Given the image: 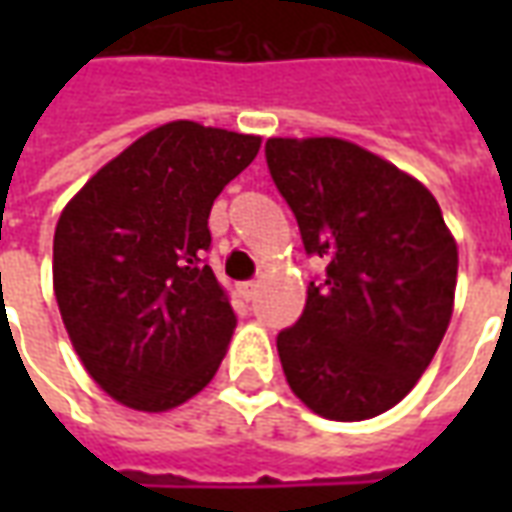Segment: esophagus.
Segmentation results:
<instances>
[{
  "label": "esophagus",
  "instance_id": "1",
  "mask_svg": "<svg viewBox=\"0 0 512 512\" xmlns=\"http://www.w3.org/2000/svg\"><path fill=\"white\" fill-rule=\"evenodd\" d=\"M238 293H241V296H244L246 301H249V299H255V293H257V282H241V285H238Z\"/></svg>",
  "mask_w": 512,
  "mask_h": 512
}]
</instances>
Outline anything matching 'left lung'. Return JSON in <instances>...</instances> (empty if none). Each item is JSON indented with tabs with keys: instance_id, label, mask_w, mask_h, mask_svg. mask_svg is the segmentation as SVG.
Here are the masks:
<instances>
[{
	"instance_id": "1",
	"label": "left lung",
	"mask_w": 512,
	"mask_h": 512,
	"mask_svg": "<svg viewBox=\"0 0 512 512\" xmlns=\"http://www.w3.org/2000/svg\"><path fill=\"white\" fill-rule=\"evenodd\" d=\"M271 178L301 241L326 260L277 351L293 395L334 422L397 406L428 370L455 307L458 244L417 178L337 136H271Z\"/></svg>"
}]
</instances>
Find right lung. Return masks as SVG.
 <instances>
[{
  "label": "right lung",
  "mask_w": 512,
  "mask_h": 512,
  "mask_svg": "<svg viewBox=\"0 0 512 512\" xmlns=\"http://www.w3.org/2000/svg\"><path fill=\"white\" fill-rule=\"evenodd\" d=\"M260 136L172 120L95 172L54 230V296L84 370L134 411H169L211 384L235 329L202 252L213 200Z\"/></svg>",
  "instance_id": "add662e5"
}]
</instances>
